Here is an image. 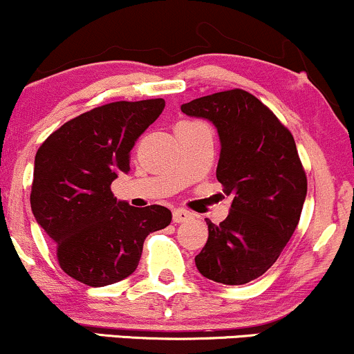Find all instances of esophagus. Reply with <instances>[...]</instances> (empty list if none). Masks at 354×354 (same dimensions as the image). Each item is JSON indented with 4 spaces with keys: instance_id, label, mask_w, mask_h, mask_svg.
Masks as SVG:
<instances>
[{
    "instance_id": "obj_1",
    "label": "esophagus",
    "mask_w": 354,
    "mask_h": 354,
    "mask_svg": "<svg viewBox=\"0 0 354 354\" xmlns=\"http://www.w3.org/2000/svg\"><path fill=\"white\" fill-rule=\"evenodd\" d=\"M191 218H193V214H191L188 209H183V208L173 209V221L174 223H185Z\"/></svg>"
}]
</instances>
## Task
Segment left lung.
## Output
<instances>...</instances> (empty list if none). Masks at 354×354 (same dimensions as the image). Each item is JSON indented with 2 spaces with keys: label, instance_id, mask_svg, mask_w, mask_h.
Returning <instances> with one entry per match:
<instances>
[{
  "label": "left lung",
  "instance_id": "8db88e82",
  "mask_svg": "<svg viewBox=\"0 0 354 354\" xmlns=\"http://www.w3.org/2000/svg\"><path fill=\"white\" fill-rule=\"evenodd\" d=\"M218 129L216 178L233 196L228 218L206 219L208 241L194 258L205 278L245 284L266 273L293 236L306 198V174L295 138L270 108L243 89L181 104Z\"/></svg>",
  "mask_w": 354,
  "mask_h": 354
}]
</instances>
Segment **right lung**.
<instances>
[{"mask_svg":"<svg viewBox=\"0 0 354 354\" xmlns=\"http://www.w3.org/2000/svg\"><path fill=\"white\" fill-rule=\"evenodd\" d=\"M165 100L116 101L73 118L35 156L31 211L56 245L61 270L88 286L135 273L143 243L171 223V211L118 201L111 183L129 171L136 140L163 113Z\"/></svg>","mask_w":354,"mask_h":354,"instance_id":"obj_1","label":"right lung"}]
</instances>
